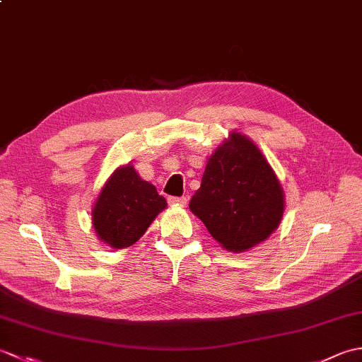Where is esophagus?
<instances>
[{
  "label": "esophagus",
  "instance_id": "obj_1",
  "mask_svg": "<svg viewBox=\"0 0 362 362\" xmlns=\"http://www.w3.org/2000/svg\"><path fill=\"white\" fill-rule=\"evenodd\" d=\"M169 205H177V206H185L187 205V197L182 196V197H169L168 199Z\"/></svg>",
  "mask_w": 362,
  "mask_h": 362
}]
</instances>
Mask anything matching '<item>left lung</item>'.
I'll list each match as a JSON object with an SVG mask.
<instances>
[{
  "instance_id": "8db88e82",
  "label": "left lung",
  "mask_w": 362,
  "mask_h": 362,
  "mask_svg": "<svg viewBox=\"0 0 362 362\" xmlns=\"http://www.w3.org/2000/svg\"><path fill=\"white\" fill-rule=\"evenodd\" d=\"M189 210L222 247L240 253L266 241L280 226L284 194L258 146L232 132L206 161Z\"/></svg>"
}]
</instances>
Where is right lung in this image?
Returning <instances> with one entry per match:
<instances>
[{"mask_svg": "<svg viewBox=\"0 0 362 362\" xmlns=\"http://www.w3.org/2000/svg\"><path fill=\"white\" fill-rule=\"evenodd\" d=\"M166 205L157 188L126 165L105 182L91 210V222L99 240L113 249H126L140 240Z\"/></svg>", "mask_w": 362, "mask_h": 362, "instance_id": "obj_1", "label": "right lung"}]
</instances>
